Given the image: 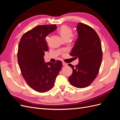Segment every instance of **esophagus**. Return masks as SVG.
Masks as SVG:
<instances>
[{
	"instance_id": "obj_1",
	"label": "esophagus",
	"mask_w": 120,
	"mask_h": 120,
	"mask_svg": "<svg viewBox=\"0 0 120 120\" xmlns=\"http://www.w3.org/2000/svg\"><path fill=\"white\" fill-rule=\"evenodd\" d=\"M63 64L64 65V66H67V65H68V64L64 62V61H63Z\"/></svg>"
}]
</instances>
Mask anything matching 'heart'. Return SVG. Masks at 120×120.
Here are the masks:
<instances>
[{
	"label": "heart",
	"instance_id": "1",
	"mask_svg": "<svg viewBox=\"0 0 120 120\" xmlns=\"http://www.w3.org/2000/svg\"><path fill=\"white\" fill-rule=\"evenodd\" d=\"M59 33L61 37L64 41L65 40H69L72 37V30L71 28L67 25H63L59 29Z\"/></svg>",
	"mask_w": 120,
	"mask_h": 120
}]
</instances>
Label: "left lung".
I'll return each mask as SVG.
<instances>
[{
    "instance_id": "left-lung-1",
    "label": "left lung",
    "mask_w": 120,
    "mask_h": 120,
    "mask_svg": "<svg viewBox=\"0 0 120 120\" xmlns=\"http://www.w3.org/2000/svg\"><path fill=\"white\" fill-rule=\"evenodd\" d=\"M77 30L79 37L70 55L78 57L79 63L75 66L68 64L72 69L68 81L76 88H83L91 84L97 77L103 52L100 38L92 27L79 22Z\"/></svg>"
}]
</instances>
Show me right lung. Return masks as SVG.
Wrapping results in <instances>:
<instances>
[{
	"label": "right lung",
	"instance_id": "obj_1",
	"mask_svg": "<svg viewBox=\"0 0 120 120\" xmlns=\"http://www.w3.org/2000/svg\"><path fill=\"white\" fill-rule=\"evenodd\" d=\"M56 24L40 25L23 34L19 42L17 60L24 80L31 88L45 93L54 86L63 63H45L43 56L49 47L45 38L56 30Z\"/></svg>",
	"mask_w": 120,
	"mask_h": 120
}]
</instances>
